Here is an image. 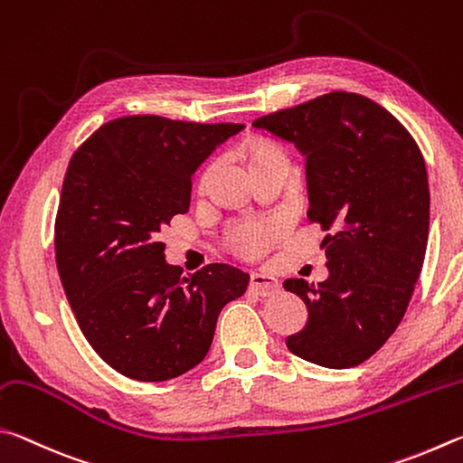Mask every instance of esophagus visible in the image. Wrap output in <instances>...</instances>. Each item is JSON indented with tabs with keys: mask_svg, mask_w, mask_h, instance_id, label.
Listing matches in <instances>:
<instances>
[{
	"mask_svg": "<svg viewBox=\"0 0 463 463\" xmlns=\"http://www.w3.org/2000/svg\"><path fill=\"white\" fill-rule=\"evenodd\" d=\"M250 288H252L254 293H258L260 297H270V295L277 293L280 285H279L277 279L270 277V274L254 272L252 279H250Z\"/></svg>",
	"mask_w": 463,
	"mask_h": 463,
	"instance_id": "esophagus-1",
	"label": "esophagus"
}]
</instances>
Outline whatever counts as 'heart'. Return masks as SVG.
Listing matches in <instances>:
<instances>
[{"mask_svg": "<svg viewBox=\"0 0 463 463\" xmlns=\"http://www.w3.org/2000/svg\"><path fill=\"white\" fill-rule=\"evenodd\" d=\"M250 158L264 156L270 152H280V148L266 142H254L248 146ZM280 236V223L274 219H258V222H244L238 223L230 232V246L236 254L246 258H256L264 254L277 238Z\"/></svg>", "mask_w": 463, "mask_h": 463, "instance_id": "obj_1", "label": "heart"}]
</instances>
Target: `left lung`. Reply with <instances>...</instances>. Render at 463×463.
<instances>
[{
    "mask_svg": "<svg viewBox=\"0 0 463 463\" xmlns=\"http://www.w3.org/2000/svg\"><path fill=\"white\" fill-rule=\"evenodd\" d=\"M256 129L305 154L311 223L326 238L329 279H287L309 323L287 339L298 358L354 368L386 344L407 313L429 236L423 154L391 111L334 91L258 118Z\"/></svg>",
    "mask_w": 463,
    "mask_h": 463,
    "instance_id": "left-lung-1",
    "label": "left lung"
}]
</instances>
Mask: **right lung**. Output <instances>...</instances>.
I'll list each match as a JSON object with an SVG mask.
<instances>
[{
  "mask_svg": "<svg viewBox=\"0 0 463 463\" xmlns=\"http://www.w3.org/2000/svg\"><path fill=\"white\" fill-rule=\"evenodd\" d=\"M241 124L160 116L111 119L69 162L54 222L56 269L89 345L142 383L205 358L217 315L250 274L215 262L191 277L165 262L160 227L191 205L193 173Z\"/></svg>",
  "mask_w": 463,
  "mask_h": 463,
  "instance_id": "right-lung-1",
  "label": "right lung"
}]
</instances>
